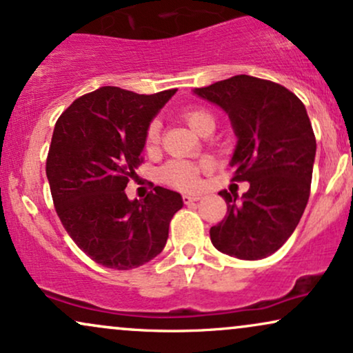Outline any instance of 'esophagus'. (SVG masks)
I'll use <instances>...</instances> for the list:
<instances>
[{
  "instance_id": "esophagus-1",
  "label": "esophagus",
  "mask_w": 353,
  "mask_h": 353,
  "mask_svg": "<svg viewBox=\"0 0 353 353\" xmlns=\"http://www.w3.org/2000/svg\"><path fill=\"white\" fill-rule=\"evenodd\" d=\"M201 201V195H194V194H184L182 195V202L185 203V205H189V203H194Z\"/></svg>"
}]
</instances>
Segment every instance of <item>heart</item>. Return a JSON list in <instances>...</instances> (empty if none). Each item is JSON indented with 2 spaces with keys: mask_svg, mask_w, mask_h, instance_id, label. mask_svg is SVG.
<instances>
[{
  "mask_svg": "<svg viewBox=\"0 0 353 353\" xmlns=\"http://www.w3.org/2000/svg\"><path fill=\"white\" fill-rule=\"evenodd\" d=\"M182 118L189 123V126L197 133H202L209 126H215V117L207 108L190 107L181 113ZM161 123L152 120L148 125L144 133V148L148 152H152L159 146ZM209 169L207 163H195L188 159H172L159 169V181L165 185H171L179 190H195L201 184V174Z\"/></svg>",
  "mask_w": 353,
  "mask_h": 353,
  "instance_id": "1",
  "label": "heart"
}]
</instances>
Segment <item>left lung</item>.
Segmentation results:
<instances>
[{"label": "left lung", "instance_id": "8db88e82", "mask_svg": "<svg viewBox=\"0 0 353 353\" xmlns=\"http://www.w3.org/2000/svg\"><path fill=\"white\" fill-rule=\"evenodd\" d=\"M194 92L228 113L239 138L232 181L250 182L240 202L219 192L227 215L210 228L212 243L240 260L270 256L298 227L311 194L316 136L304 103L283 85L252 75Z\"/></svg>", "mask_w": 353, "mask_h": 353}]
</instances>
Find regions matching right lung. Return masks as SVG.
<instances>
[{
    "instance_id": "1",
    "label": "right lung",
    "mask_w": 353,
    "mask_h": 353,
    "mask_svg": "<svg viewBox=\"0 0 353 353\" xmlns=\"http://www.w3.org/2000/svg\"><path fill=\"white\" fill-rule=\"evenodd\" d=\"M177 88L139 95L101 87L59 117L46 174L70 239L99 265L138 268L163 252L181 194L159 188L130 201L125 188L143 163L144 133Z\"/></svg>"
}]
</instances>
